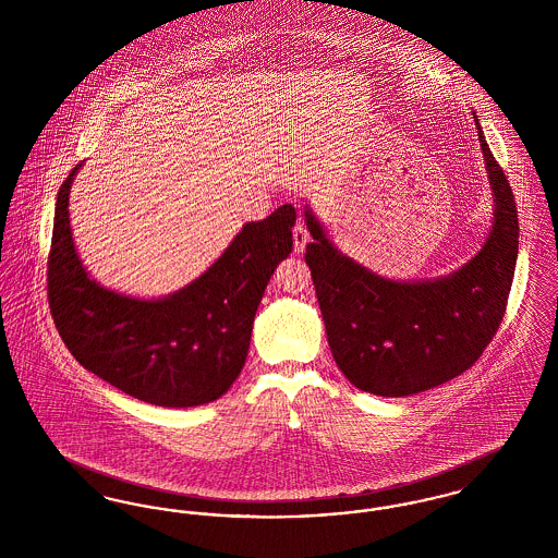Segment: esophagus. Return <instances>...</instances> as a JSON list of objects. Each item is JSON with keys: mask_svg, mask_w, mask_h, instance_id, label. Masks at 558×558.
Wrapping results in <instances>:
<instances>
[{"mask_svg": "<svg viewBox=\"0 0 558 558\" xmlns=\"http://www.w3.org/2000/svg\"><path fill=\"white\" fill-rule=\"evenodd\" d=\"M292 239H294V253H303V251H305V244L310 242V232H307V228H305L301 221L294 226Z\"/></svg>", "mask_w": 558, "mask_h": 558, "instance_id": "obj_1", "label": "esophagus"}]
</instances>
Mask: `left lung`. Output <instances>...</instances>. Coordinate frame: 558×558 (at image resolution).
Segmentation results:
<instances>
[{"mask_svg":"<svg viewBox=\"0 0 558 558\" xmlns=\"http://www.w3.org/2000/svg\"><path fill=\"white\" fill-rule=\"evenodd\" d=\"M494 217L477 253L446 276L396 280L345 255L305 205L312 269L328 345L357 389L380 398L428 391L469 371L496 335L519 253L517 205L475 114Z\"/></svg>","mask_w":558,"mask_h":558,"instance_id":"1","label":"left lung"}]
</instances>
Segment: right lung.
I'll return each mask as SVG.
<instances>
[{
    "label": "right lung",
    "instance_id": "right-lung-1",
    "mask_svg": "<svg viewBox=\"0 0 558 558\" xmlns=\"http://www.w3.org/2000/svg\"><path fill=\"white\" fill-rule=\"evenodd\" d=\"M80 169L58 192L48 264L50 307L64 345L85 371L146 403L194 408L221 398L244 366L267 282L291 255L294 207L244 223L186 287L133 296L100 284L81 262L69 213Z\"/></svg>",
    "mask_w": 558,
    "mask_h": 558
}]
</instances>
